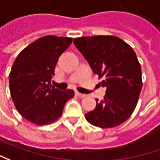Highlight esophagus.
I'll list each match as a JSON object with an SVG mask.
<instances>
[{
	"instance_id": "obj_1",
	"label": "esophagus",
	"mask_w": 160,
	"mask_h": 160,
	"mask_svg": "<svg viewBox=\"0 0 160 160\" xmlns=\"http://www.w3.org/2000/svg\"><path fill=\"white\" fill-rule=\"evenodd\" d=\"M75 95H76L77 97H87V95H85V94H81V93H80V92H75Z\"/></svg>"
}]
</instances>
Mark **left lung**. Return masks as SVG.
Wrapping results in <instances>:
<instances>
[{"instance_id":"left-lung-1","label":"left lung","mask_w":160,"mask_h":160,"mask_svg":"<svg viewBox=\"0 0 160 160\" xmlns=\"http://www.w3.org/2000/svg\"><path fill=\"white\" fill-rule=\"evenodd\" d=\"M75 47L88 62L95 74L106 88L103 100L85 114L86 119L98 128L122 124L135 111L142 90L141 64L134 49L116 36L80 37Z\"/></svg>"}]
</instances>
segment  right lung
I'll return each mask as SVG.
<instances>
[{"label": "right lung", "instance_id": "1", "mask_svg": "<svg viewBox=\"0 0 160 160\" xmlns=\"http://www.w3.org/2000/svg\"><path fill=\"white\" fill-rule=\"evenodd\" d=\"M72 42V38L48 35L23 49L15 60L8 80L16 109L35 125H48L61 117L73 90L61 91L51 85L58 58Z\"/></svg>", "mask_w": 160, "mask_h": 160}]
</instances>
